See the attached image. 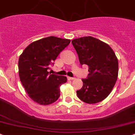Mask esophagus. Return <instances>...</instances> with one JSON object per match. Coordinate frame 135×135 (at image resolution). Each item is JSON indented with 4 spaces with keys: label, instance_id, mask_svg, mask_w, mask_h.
<instances>
[{
    "label": "esophagus",
    "instance_id": "esophagus-1",
    "mask_svg": "<svg viewBox=\"0 0 135 135\" xmlns=\"http://www.w3.org/2000/svg\"><path fill=\"white\" fill-rule=\"evenodd\" d=\"M68 80H74V79H75V77H68Z\"/></svg>",
    "mask_w": 135,
    "mask_h": 135
}]
</instances>
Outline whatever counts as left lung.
Returning a JSON list of instances; mask_svg holds the SVG:
<instances>
[{
	"mask_svg": "<svg viewBox=\"0 0 135 135\" xmlns=\"http://www.w3.org/2000/svg\"><path fill=\"white\" fill-rule=\"evenodd\" d=\"M77 51L81 66H88L86 79H83V86L77 91L78 98L89 104L105 99L114 86L118 75V61L108 44L91 36L71 41Z\"/></svg>",
	"mask_w": 135,
	"mask_h": 135,
	"instance_id": "obj_1",
	"label": "left lung"
}]
</instances>
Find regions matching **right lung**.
I'll list each match as a JSON object with an SVG mask.
<instances>
[{
    "instance_id": "obj_1",
    "label": "right lung",
    "mask_w": 135,
    "mask_h": 135,
    "mask_svg": "<svg viewBox=\"0 0 135 135\" xmlns=\"http://www.w3.org/2000/svg\"><path fill=\"white\" fill-rule=\"evenodd\" d=\"M70 41L55 36L45 37L30 44L19 56L20 80L29 97L37 103L50 105L59 98L60 86L67 82V77L51 74L48 69Z\"/></svg>"
}]
</instances>
